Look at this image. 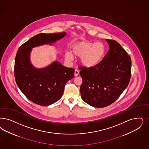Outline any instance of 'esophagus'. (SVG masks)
I'll return each mask as SVG.
<instances>
[{
    "mask_svg": "<svg viewBox=\"0 0 149 149\" xmlns=\"http://www.w3.org/2000/svg\"><path fill=\"white\" fill-rule=\"evenodd\" d=\"M79 74V71L77 70V69H75V72H74V74H75V76L77 77Z\"/></svg>",
    "mask_w": 149,
    "mask_h": 149,
    "instance_id": "obj_1",
    "label": "esophagus"
}]
</instances>
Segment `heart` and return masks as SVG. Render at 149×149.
<instances>
[{"instance_id": "obj_1", "label": "heart", "mask_w": 149, "mask_h": 149, "mask_svg": "<svg viewBox=\"0 0 149 149\" xmlns=\"http://www.w3.org/2000/svg\"><path fill=\"white\" fill-rule=\"evenodd\" d=\"M106 52V47L101 42L93 43L82 41L74 45L72 47V54L81 57L80 62L83 66L87 68L95 67L102 60ZM72 53L67 52L65 58L68 61L72 60Z\"/></svg>"}]
</instances>
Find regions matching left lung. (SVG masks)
Segmentation results:
<instances>
[{
  "label": "left lung",
  "mask_w": 149,
  "mask_h": 149,
  "mask_svg": "<svg viewBox=\"0 0 149 149\" xmlns=\"http://www.w3.org/2000/svg\"><path fill=\"white\" fill-rule=\"evenodd\" d=\"M109 50L103 59L92 68L80 67L83 101L97 108L116 101L128 86L131 77L132 61L120 44L106 40Z\"/></svg>",
  "instance_id": "1"
}]
</instances>
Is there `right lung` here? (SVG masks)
I'll use <instances>...</instances> for the list:
<instances>
[{
  "instance_id": "add662e5",
  "label": "right lung",
  "mask_w": 149,
  "mask_h": 149,
  "mask_svg": "<svg viewBox=\"0 0 149 149\" xmlns=\"http://www.w3.org/2000/svg\"><path fill=\"white\" fill-rule=\"evenodd\" d=\"M65 32L40 33L22 45L17 52L14 75L18 87L32 102L49 106L56 102L64 93L65 85L74 75V69L54 61L44 68L37 69L30 61L32 48L49 44L63 38Z\"/></svg>"
}]
</instances>
